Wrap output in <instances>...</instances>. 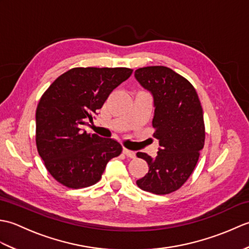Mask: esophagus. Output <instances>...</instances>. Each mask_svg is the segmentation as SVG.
<instances>
[{"instance_id": "esophagus-1", "label": "esophagus", "mask_w": 249, "mask_h": 249, "mask_svg": "<svg viewBox=\"0 0 249 249\" xmlns=\"http://www.w3.org/2000/svg\"><path fill=\"white\" fill-rule=\"evenodd\" d=\"M123 153L124 154L127 156V157H129V158H135L136 157V153L134 152V151H130V150H127V149H123Z\"/></svg>"}]
</instances>
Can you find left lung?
<instances>
[{"label":"left lung","mask_w":249,"mask_h":249,"mask_svg":"<svg viewBox=\"0 0 249 249\" xmlns=\"http://www.w3.org/2000/svg\"><path fill=\"white\" fill-rule=\"evenodd\" d=\"M136 80L149 91L154 103L153 136L158 140L157 156L138 152L149 172L137 185L156 195H167L187 181L203 149V111L195 88L165 66H149L135 71Z\"/></svg>","instance_id":"8db88e82"}]
</instances>
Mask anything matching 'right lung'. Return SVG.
I'll return each instance as SVG.
<instances>
[{
	"label": "right lung",
	"mask_w": 249,
	"mask_h": 249,
	"mask_svg": "<svg viewBox=\"0 0 249 249\" xmlns=\"http://www.w3.org/2000/svg\"><path fill=\"white\" fill-rule=\"evenodd\" d=\"M125 67H77L63 73L41 96L36 109V145L47 170L70 188L98 182L122 145L88 134L110 93L130 77Z\"/></svg>",
	"instance_id": "1"
}]
</instances>
